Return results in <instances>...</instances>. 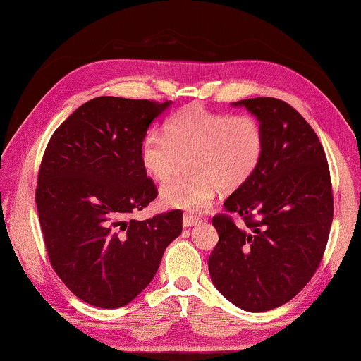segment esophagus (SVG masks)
Segmentation results:
<instances>
[{
    "label": "esophagus",
    "instance_id": "esophagus-1",
    "mask_svg": "<svg viewBox=\"0 0 361 361\" xmlns=\"http://www.w3.org/2000/svg\"><path fill=\"white\" fill-rule=\"evenodd\" d=\"M200 220H199V217H196V216H192V214H183V219H182V225L185 226V228H190V226H194V225H197Z\"/></svg>",
    "mask_w": 361,
    "mask_h": 361
}]
</instances>
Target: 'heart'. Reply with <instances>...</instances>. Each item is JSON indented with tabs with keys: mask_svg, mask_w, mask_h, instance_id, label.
Returning a JSON list of instances; mask_svg holds the SVG:
<instances>
[{
	"mask_svg": "<svg viewBox=\"0 0 361 361\" xmlns=\"http://www.w3.org/2000/svg\"><path fill=\"white\" fill-rule=\"evenodd\" d=\"M262 153L264 129L255 115L191 104L169 116L164 133H145L140 158L157 180L169 179L187 158L190 171L165 182L161 199L167 207L200 212L211 207L220 187H243L258 170Z\"/></svg>",
	"mask_w": 361,
	"mask_h": 361,
	"instance_id": "1",
	"label": "heart"
}]
</instances>
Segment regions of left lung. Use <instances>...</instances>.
<instances>
[{
  "label": "left lung",
  "instance_id": "1",
  "mask_svg": "<svg viewBox=\"0 0 361 361\" xmlns=\"http://www.w3.org/2000/svg\"><path fill=\"white\" fill-rule=\"evenodd\" d=\"M237 104L259 120L264 153L226 199V212L212 217L219 243L208 269L223 296L258 313L287 304L316 274L333 223V185L322 144L295 108L274 97Z\"/></svg>",
  "mask_w": 361,
  "mask_h": 361
}]
</instances>
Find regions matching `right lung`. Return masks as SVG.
Instances as JSON below:
<instances>
[{"instance_id": "add662e5", "label": "right lung", "mask_w": 361, "mask_h": 361, "mask_svg": "<svg viewBox=\"0 0 361 361\" xmlns=\"http://www.w3.org/2000/svg\"><path fill=\"white\" fill-rule=\"evenodd\" d=\"M170 102L97 97L54 130L37 173L36 207L48 259L83 302L128 305L150 284L182 232V211L132 219L157 199L140 149Z\"/></svg>"}]
</instances>
